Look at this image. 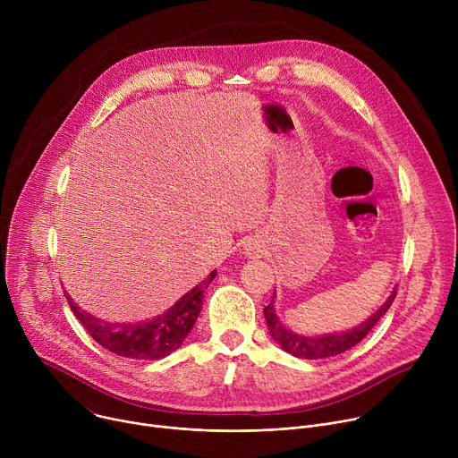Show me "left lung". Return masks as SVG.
Instances as JSON below:
<instances>
[{
  "mask_svg": "<svg viewBox=\"0 0 458 458\" xmlns=\"http://www.w3.org/2000/svg\"><path fill=\"white\" fill-rule=\"evenodd\" d=\"M397 295V290L394 288L391 295L386 299V302L373 313L369 315L362 324L355 326V328H350L346 332H337V334H324V335H302V334H295L293 330L286 328V326L279 320L276 308H274V299L272 302L265 308V318L268 324L270 335L274 337V341L290 355L299 357V359H328V357H335L341 355L348 350H352L355 344H359L369 332L373 326L380 320V317L386 315V311L389 310L391 302H394Z\"/></svg>",
  "mask_w": 458,
  "mask_h": 458,
  "instance_id": "8db88e82",
  "label": "left lung"
}]
</instances>
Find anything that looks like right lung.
Listing matches in <instances>:
<instances>
[{"label":"right lung","instance_id":"add662e5","mask_svg":"<svg viewBox=\"0 0 458 458\" xmlns=\"http://www.w3.org/2000/svg\"><path fill=\"white\" fill-rule=\"evenodd\" d=\"M217 272L186 292L172 308L165 313L140 322H106L87 310H81L67 293L71 310L83 324L90 337L105 350L136 360H159L184 343L198 320L203 306V297L208 284L216 279Z\"/></svg>","mask_w":458,"mask_h":458}]
</instances>
